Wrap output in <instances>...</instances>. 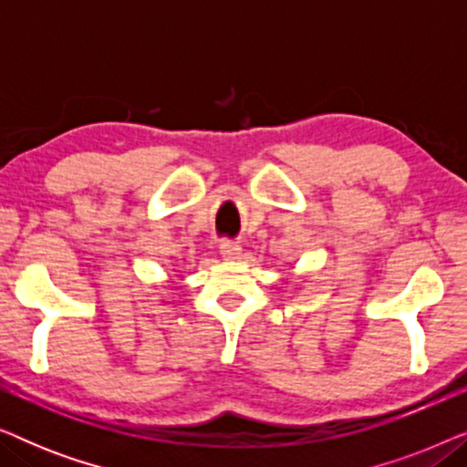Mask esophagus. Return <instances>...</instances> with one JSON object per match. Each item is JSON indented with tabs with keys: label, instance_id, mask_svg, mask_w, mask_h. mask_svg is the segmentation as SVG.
Masks as SVG:
<instances>
[{
	"label": "esophagus",
	"instance_id": "obj_1",
	"mask_svg": "<svg viewBox=\"0 0 467 467\" xmlns=\"http://www.w3.org/2000/svg\"><path fill=\"white\" fill-rule=\"evenodd\" d=\"M219 248H221V254L225 259H240V253H242V246L238 244V242H234V240H223L221 244H219Z\"/></svg>",
	"mask_w": 467,
	"mask_h": 467
}]
</instances>
